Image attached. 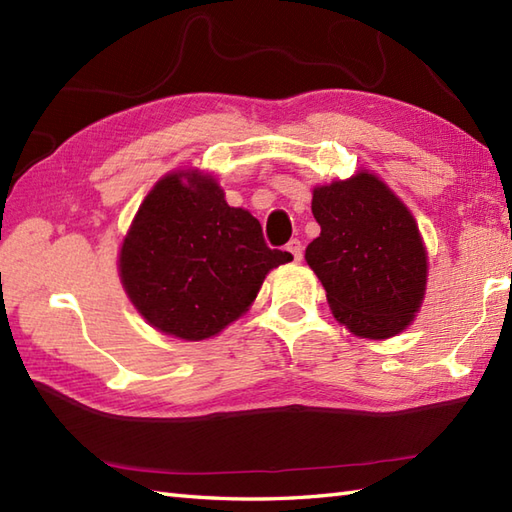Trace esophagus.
<instances>
[{"instance_id": "1", "label": "esophagus", "mask_w": 512, "mask_h": 512, "mask_svg": "<svg viewBox=\"0 0 512 512\" xmlns=\"http://www.w3.org/2000/svg\"><path fill=\"white\" fill-rule=\"evenodd\" d=\"M288 253L295 257V262H301V257H303V244L299 242V239H290L288 242Z\"/></svg>"}]
</instances>
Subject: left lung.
<instances>
[{
	"label": "left lung",
	"instance_id": "1",
	"mask_svg": "<svg viewBox=\"0 0 512 512\" xmlns=\"http://www.w3.org/2000/svg\"><path fill=\"white\" fill-rule=\"evenodd\" d=\"M321 235L306 262L336 321L365 339H389L416 317L427 288V250L409 209L367 171L312 193Z\"/></svg>",
	"mask_w": 512,
	"mask_h": 512
}]
</instances>
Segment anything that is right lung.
<instances>
[{"mask_svg":"<svg viewBox=\"0 0 512 512\" xmlns=\"http://www.w3.org/2000/svg\"><path fill=\"white\" fill-rule=\"evenodd\" d=\"M290 259L268 248L253 215L226 204L211 176L180 171L158 180L140 204L118 268L149 325L202 341L244 314L268 270Z\"/></svg>","mask_w":512,"mask_h":512,"instance_id":"obj_1","label":"right lung"}]
</instances>
